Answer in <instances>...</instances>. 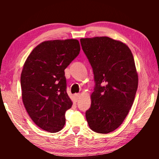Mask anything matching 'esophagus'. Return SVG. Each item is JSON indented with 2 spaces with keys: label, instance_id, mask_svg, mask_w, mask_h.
<instances>
[{
  "label": "esophagus",
  "instance_id": "1",
  "mask_svg": "<svg viewBox=\"0 0 159 159\" xmlns=\"http://www.w3.org/2000/svg\"><path fill=\"white\" fill-rule=\"evenodd\" d=\"M80 98V94H75V100L76 101H79Z\"/></svg>",
  "mask_w": 159,
  "mask_h": 159
}]
</instances>
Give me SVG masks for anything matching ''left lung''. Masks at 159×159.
<instances>
[{
  "label": "left lung",
  "mask_w": 159,
  "mask_h": 159,
  "mask_svg": "<svg viewBox=\"0 0 159 159\" xmlns=\"http://www.w3.org/2000/svg\"><path fill=\"white\" fill-rule=\"evenodd\" d=\"M94 75L91 106L85 113L89 127L106 134L120 126L129 113L138 85V76L127 45L108 37L80 39Z\"/></svg>",
  "instance_id": "8db88e82"
}]
</instances>
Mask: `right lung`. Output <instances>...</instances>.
I'll return each mask as SVG.
<instances>
[{
    "mask_svg": "<svg viewBox=\"0 0 159 159\" xmlns=\"http://www.w3.org/2000/svg\"><path fill=\"white\" fill-rule=\"evenodd\" d=\"M75 39L48 40L32 50L21 75L22 101L36 125L57 132L65 125V113L72 106L66 93L64 69L79 55Z\"/></svg>",
    "mask_w": 159,
    "mask_h": 159,
    "instance_id": "obj_1",
    "label": "right lung"
}]
</instances>
